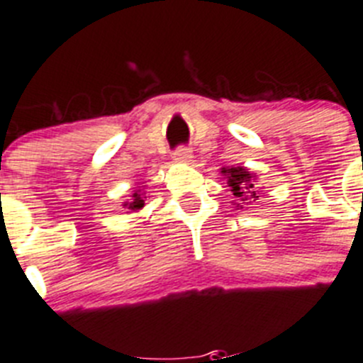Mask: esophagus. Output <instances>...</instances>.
I'll return each instance as SVG.
<instances>
[{
	"instance_id": "esophagus-1",
	"label": "esophagus",
	"mask_w": 363,
	"mask_h": 363,
	"mask_svg": "<svg viewBox=\"0 0 363 363\" xmlns=\"http://www.w3.org/2000/svg\"><path fill=\"white\" fill-rule=\"evenodd\" d=\"M174 161L175 162H182V164H188V162L193 161V154L189 148L181 147L174 152Z\"/></svg>"
}]
</instances>
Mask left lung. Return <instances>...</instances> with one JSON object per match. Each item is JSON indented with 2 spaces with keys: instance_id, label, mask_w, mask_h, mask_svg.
<instances>
[{
  "instance_id": "8db88e82",
  "label": "left lung",
  "mask_w": 363,
  "mask_h": 363,
  "mask_svg": "<svg viewBox=\"0 0 363 363\" xmlns=\"http://www.w3.org/2000/svg\"><path fill=\"white\" fill-rule=\"evenodd\" d=\"M220 172H222L223 177L228 179V186L231 188V193L235 195L236 201H240L242 204L258 201L259 189H256L258 175L247 170L245 166H223ZM242 204L235 206L242 208Z\"/></svg>"
}]
</instances>
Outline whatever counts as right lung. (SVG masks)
Here are the masks:
<instances>
[{
    "mask_svg": "<svg viewBox=\"0 0 363 363\" xmlns=\"http://www.w3.org/2000/svg\"><path fill=\"white\" fill-rule=\"evenodd\" d=\"M145 201H147V197H145V186H135V189L130 195V201L123 202V206L132 209V211H140V209L145 208Z\"/></svg>",
    "mask_w": 363,
    "mask_h": 363,
    "instance_id": "1",
    "label": "right lung"
}]
</instances>
